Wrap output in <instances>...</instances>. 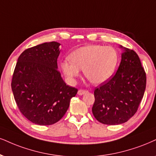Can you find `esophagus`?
I'll list each match as a JSON object with an SVG mask.
<instances>
[{"mask_svg": "<svg viewBox=\"0 0 156 156\" xmlns=\"http://www.w3.org/2000/svg\"><path fill=\"white\" fill-rule=\"evenodd\" d=\"M87 93V90H80L78 91V95H84V94H85V93Z\"/></svg>", "mask_w": 156, "mask_h": 156, "instance_id": "esophagus-1", "label": "esophagus"}]
</instances>
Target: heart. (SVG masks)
Instances as JSON below:
<instances>
[{
    "mask_svg": "<svg viewBox=\"0 0 156 156\" xmlns=\"http://www.w3.org/2000/svg\"><path fill=\"white\" fill-rule=\"evenodd\" d=\"M70 59L61 63L63 74L74 82L84 70L85 77L92 83L100 84L110 79L118 63V54L113 48L98 45H85L71 53Z\"/></svg>",
    "mask_w": 156,
    "mask_h": 156,
    "instance_id": "1",
    "label": "heart"
}]
</instances>
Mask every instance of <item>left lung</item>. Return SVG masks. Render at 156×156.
I'll list each match as a JSON object with an SVG mask.
<instances>
[{
	"mask_svg": "<svg viewBox=\"0 0 156 156\" xmlns=\"http://www.w3.org/2000/svg\"><path fill=\"white\" fill-rule=\"evenodd\" d=\"M124 50L114 76L94 91L92 111L102 124L117 125L127 122L137 112L146 87V74L133 50Z\"/></svg>",
	"mask_w": 156,
	"mask_h": 156,
	"instance_id": "1",
	"label": "left lung"
}]
</instances>
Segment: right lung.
<instances>
[{
    "instance_id": "add662e5",
    "label": "right lung",
    "mask_w": 156,
    "mask_h": 156,
    "mask_svg": "<svg viewBox=\"0 0 156 156\" xmlns=\"http://www.w3.org/2000/svg\"><path fill=\"white\" fill-rule=\"evenodd\" d=\"M61 44L50 42L25 50L13 72L11 89L19 111L38 125L58 122L78 90L65 83L58 71Z\"/></svg>"
}]
</instances>
